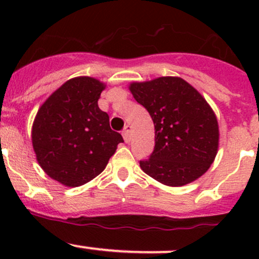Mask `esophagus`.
Wrapping results in <instances>:
<instances>
[{
    "instance_id": "1",
    "label": "esophagus",
    "mask_w": 259,
    "mask_h": 259,
    "mask_svg": "<svg viewBox=\"0 0 259 259\" xmlns=\"http://www.w3.org/2000/svg\"><path fill=\"white\" fill-rule=\"evenodd\" d=\"M123 138H124V141H125V142H129L130 140H132V126L126 125L125 127H124Z\"/></svg>"
}]
</instances>
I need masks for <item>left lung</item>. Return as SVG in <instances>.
<instances>
[{
    "label": "left lung",
    "mask_w": 259,
    "mask_h": 259,
    "mask_svg": "<svg viewBox=\"0 0 259 259\" xmlns=\"http://www.w3.org/2000/svg\"><path fill=\"white\" fill-rule=\"evenodd\" d=\"M154 124V150L140 167L154 180L183 186L198 179L214 160L219 145L217 117L185 80L162 76L129 86Z\"/></svg>",
    "instance_id": "left-lung-1"
}]
</instances>
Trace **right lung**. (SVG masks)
<instances>
[{"instance_id":"1","label":"right lung","mask_w":259,"mask_h":259,"mask_svg":"<svg viewBox=\"0 0 259 259\" xmlns=\"http://www.w3.org/2000/svg\"><path fill=\"white\" fill-rule=\"evenodd\" d=\"M106 85L90 76L65 81L38 108L31 130L32 147L45 173L76 187L96 178L124 142L97 105Z\"/></svg>"}]
</instances>
